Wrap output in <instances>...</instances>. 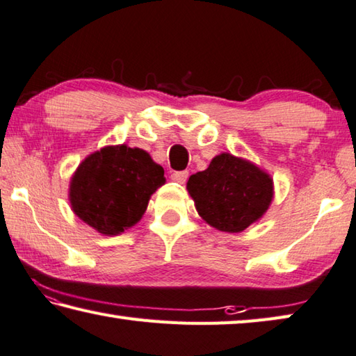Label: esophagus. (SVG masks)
I'll return each mask as SVG.
<instances>
[{
	"label": "esophagus",
	"instance_id": "obj_1",
	"mask_svg": "<svg viewBox=\"0 0 356 356\" xmlns=\"http://www.w3.org/2000/svg\"><path fill=\"white\" fill-rule=\"evenodd\" d=\"M171 179L174 180V182L185 184V180L188 179V171H174L171 174Z\"/></svg>",
	"mask_w": 356,
	"mask_h": 356
}]
</instances>
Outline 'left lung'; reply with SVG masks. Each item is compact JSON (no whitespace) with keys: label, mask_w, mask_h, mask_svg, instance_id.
<instances>
[{"label":"left lung","mask_w":356,"mask_h":356,"mask_svg":"<svg viewBox=\"0 0 356 356\" xmlns=\"http://www.w3.org/2000/svg\"><path fill=\"white\" fill-rule=\"evenodd\" d=\"M196 210L218 230L243 232L263 216L273 200V179L249 161L221 154L186 184Z\"/></svg>","instance_id":"left-lung-1"}]
</instances>
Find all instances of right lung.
<instances>
[{"label":"right lung","mask_w":356,"mask_h":356,"mask_svg":"<svg viewBox=\"0 0 356 356\" xmlns=\"http://www.w3.org/2000/svg\"><path fill=\"white\" fill-rule=\"evenodd\" d=\"M163 168L149 154L126 145L108 146L82 161L70 184L71 207L102 235L137 224L147 200L165 184Z\"/></svg>","instance_id":"add662e5"}]
</instances>
